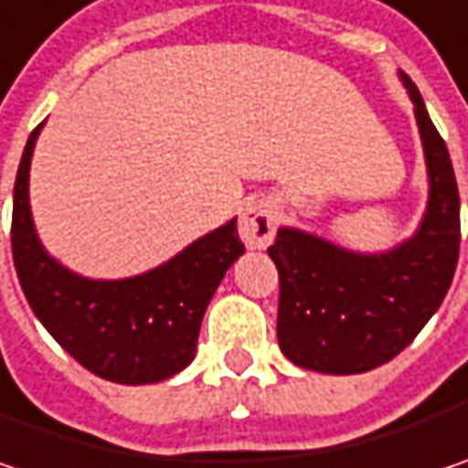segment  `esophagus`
Listing matches in <instances>:
<instances>
[{
	"label": "esophagus",
	"instance_id": "1",
	"mask_svg": "<svg viewBox=\"0 0 468 468\" xmlns=\"http://www.w3.org/2000/svg\"><path fill=\"white\" fill-rule=\"evenodd\" d=\"M275 225H278L275 208L267 201H254L243 208L240 222H238V233L249 249H264L275 235Z\"/></svg>",
	"mask_w": 468,
	"mask_h": 468
}]
</instances>
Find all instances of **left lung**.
<instances>
[{
  "mask_svg": "<svg viewBox=\"0 0 468 468\" xmlns=\"http://www.w3.org/2000/svg\"><path fill=\"white\" fill-rule=\"evenodd\" d=\"M429 166V208L419 233L378 257L349 254L323 238L278 230L267 249L278 267V344L299 368L366 373L419 336L451 289L461 249L453 164L416 84L405 76Z\"/></svg>",
  "mask_w": 468,
  "mask_h": 468,
  "instance_id": "left-lung-1",
  "label": "left lung"
}]
</instances>
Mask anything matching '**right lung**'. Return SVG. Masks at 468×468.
<instances>
[{
  "label": "right lung",
  "instance_id": "obj_1",
  "mask_svg": "<svg viewBox=\"0 0 468 468\" xmlns=\"http://www.w3.org/2000/svg\"><path fill=\"white\" fill-rule=\"evenodd\" d=\"M26 143L13 196V261L34 315L76 363L116 384H153L196 357L201 320L228 267L243 254L238 225L198 238L172 261L129 281H87L42 249L28 207Z\"/></svg>",
  "mask_w": 468,
  "mask_h": 468
}]
</instances>
